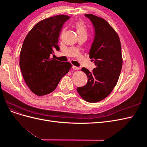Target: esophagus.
<instances>
[{
  "label": "esophagus",
  "instance_id": "esophagus-1",
  "mask_svg": "<svg viewBox=\"0 0 147 147\" xmlns=\"http://www.w3.org/2000/svg\"><path fill=\"white\" fill-rule=\"evenodd\" d=\"M72 68H73V69L75 70H79V67H77V66H75V65H73Z\"/></svg>",
  "mask_w": 147,
  "mask_h": 147
}]
</instances>
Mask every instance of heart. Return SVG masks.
Returning a JSON list of instances; mask_svg holds the SVG:
<instances>
[{
	"label": "heart",
	"mask_w": 147,
	"mask_h": 147,
	"mask_svg": "<svg viewBox=\"0 0 147 147\" xmlns=\"http://www.w3.org/2000/svg\"><path fill=\"white\" fill-rule=\"evenodd\" d=\"M75 27H76L79 36H80V35H87V33H88L87 26L83 21L77 22L76 24H75Z\"/></svg>",
	"instance_id": "obj_1"
}]
</instances>
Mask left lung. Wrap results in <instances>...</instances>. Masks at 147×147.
<instances>
[{
  "label": "left lung",
  "mask_w": 147,
  "mask_h": 147,
  "mask_svg": "<svg viewBox=\"0 0 147 147\" xmlns=\"http://www.w3.org/2000/svg\"><path fill=\"white\" fill-rule=\"evenodd\" d=\"M95 29V37L89 55L96 67L90 72L81 70L88 77L85 86L78 87L77 92L88 102H97L106 98L116 86L121 73L123 57L119 35L109 23L102 18L86 14Z\"/></svg>",
  "instance_id": "obj_1"
}]
</instances>
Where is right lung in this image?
<instances>
[{
    "label": "right lung",
    "mask_w": 147,
    "mask_h": 147,
    "mask_svg": "<svg viewBox=\"0 0 147 147\" xmlns=\"http://www.w3.org/2000/svg\"><path fill=\"white\" fill-rule=\"evenodd\" d=\"M70 18L64 15L53 16L35 24L23 42L20 51V67L30 90L38 96L55 91L61 79L72 65L51 57L57 45L61 29Z\"/></svg>",
    "instance_id": "add662e5"
}]
</instances>
